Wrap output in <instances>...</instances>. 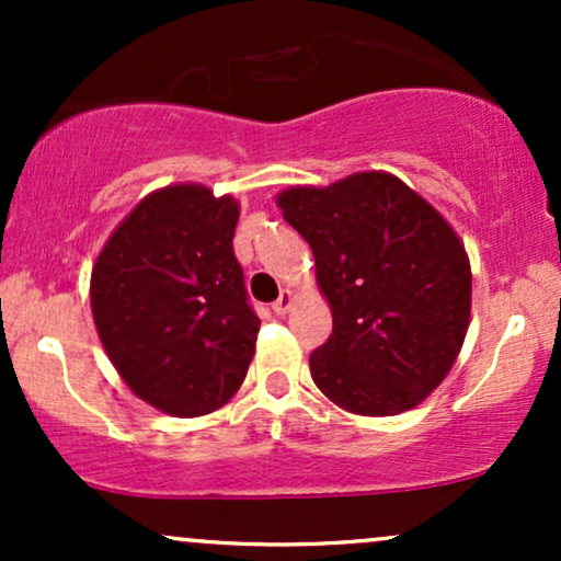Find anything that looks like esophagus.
<instances>
[{
	"label": "esophagus",
	"mask_w": 561,
	"mask_h": 561,
	"mask_svg": "<svg viewBox=\"0 0 561 561\" xmlns=\"http://www.w3.org/2000/svg\"><path fill=\"white\" fill-rule=\"evenodd\" d=\"M293 302H295V293H293V289H282L279 300H276L274 306H272L276 317H285V313L289 311V308H293Z\"/></svg>",
	"instance_id": "34e87169"
}]
</instances>
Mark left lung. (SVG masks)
I'll use <instances>...</instances> for the list:
<instances>
[{"label":"left lung","mask_w":561,"mask_h":561,"mask_svg":"<svg viewBox=\"0 0 561 561\" xmlns=\"http://www.w3.org/2000/svg\"><path fill=\"white\" fill-rule=\"evenodd\" d=\"M282 216L311 244L332 334L311 353L317 388L340 409L396 416L446 379L469 330L465 242L388 171L289 186Z\"/></svg>","instance_id":"left-lung-1"}]
</instances>
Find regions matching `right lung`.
Returning a JSON list of instances; mask_svg holds the SVG:
<instances>
[{
  "label": "right lung",
  "mask_w": 561,
  "mask_h": 561,
  "mask_svg": "<svg viewBox=\"0 0 561 561\" xmlns=\"http://www.w3.org/2000/svg\"><path fill=\"white\" fill-rule=\"evenodd\" d=\"M240 203L205 184L141 197L92 268V317L115 371L171 416H205L240 390L261 319L234 259Z\"/></svg>",
  "instance_id": "right-lung-1"
}]
</instances>
